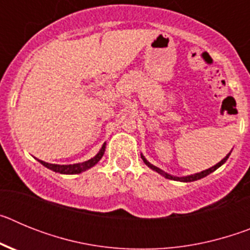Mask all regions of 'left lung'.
Listing matches in <instances>:
<instances>
[{
    "label": "left lung",
    "mask_w": 250,
    "mask_h": 250,
    "mask_svg": "<svg viewBox=\"0 0 250 250\" xmlns=\"http://www.w3.org/2000/svg\"><path fill=\"white\" fill-rule=\"evenodd\" d=\"M229 155H230V152H229L228 155L225 156V158L223 159V160H220L219 163H218V164L214 165V167H209V169H207V170H203V171H200V173H196V174H193V175H188V176H174V175H170V174L165 173V171H163V170H161V169H159V167H155V165L150 164L149 161H147L146 159L144 158V155H143V154H141V159L144 160V163L147 165V167H150V169H152V170H154V171H156V173H159V174H160V175L164 176V178L170 179V180H176V182L189 183V182H195V180H199V179L204 178V176L209 175V174H210V173H213V171H215V170L218 169V167H222V165L224 164L225 161L228 160Z\"/></svg>",
    "instance_id": "left-lung-1"
}]
</instances>
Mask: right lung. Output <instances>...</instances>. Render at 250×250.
<instances>
[{
    "instance_id": "right-lung-1",
    "label": "right lung",
    "mask_w": 250,
    "mask_h": 250,
    "mask_svg": "<svg viewBox=\"0 0 250 250\" xmlns=\"http://www.w3.org/2000/svg\"><path fill=\"white\" fill-rule=\"evenodd\" d=\"M105 147L106 144L103 145V147L100 149V151L91 158L90 160L83 161V163H79V164H70V165H59V164H50V163H45L42 160H39L43 167H46L47 169L52 170L55 173H60V174H80L83 171H86V170H89L90 167H92L94 165H96L100 161V159L103 158L104 152H105Z\"/></svg>"
}]
</instances>
